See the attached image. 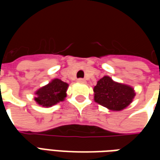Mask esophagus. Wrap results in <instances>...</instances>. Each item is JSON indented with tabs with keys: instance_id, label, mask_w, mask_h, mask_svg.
Returning a JSON list of instances; mask_svg holds the SVG:
<instances>
[{
	"instance_id": "1",
	"label": "esophagus",
	"mask_w": 160,
	"mask_h": 160,
	"mask_svg": "<svg viewBox=\"0 0 160 160\" xmlns=\"http://www.w3.org/2000/svg\"><path fill=\"white\" fill-rule=\"evenodd\" d=\"M79 83H85L86 82V80H84V79H82V78H80V79H78V80H77Z\"/></svg>"
}]
</instances>
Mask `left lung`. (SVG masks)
Here are the masks:
<instances>
[{
	"instance_id": "8db88e82",
	"label": "left lung",
	"mask_w": 160,
	"mask_h": 160,
	"mask_svg": "<svg viewBox=\"0 0 160 160\" xmlns=\"http://www.w3.org/2000/svg\"><path fill=\"white\" fill-rule=\"evenodd\" d=\"M94 100L111 111H121L134 98L132 87L115 82L109 76H104L94 87Z\"/></svg>"
}]
</instances>
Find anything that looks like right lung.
I'll return each mask as SVG.
<instances>
[{
  "label": "right lung",
  "mask_w": 160,
  "mask_h": 160,
  "mask_svg": "<svg viewBox=\"0 0 160 160\" xmlns=\"http://www.w3.org/2000/svg\"><path fill=\"white\" fill-rule=\"evenodd\" d=\"M68 85L59 79L53 80L50 83L37 91L35 100L43 107H50L54 104L63 101L66 98Z\"/></svg>",
  "instance_id": "obj_1"
}]
</instances>
